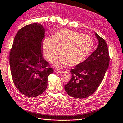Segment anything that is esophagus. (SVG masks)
<instances>
[{"instance_id":"obj_1","label":"esophagus","mask_w":123,"mask_h":123,"mask_svg":"<svg viewBox=\"0 0 123 123\" xmlns=\"http://www.w3.org/2000/svg\"><path fill=\"white\" fill-rule=\"evenodd\" d=\"M55 72L56 73H60L61 72V71L60 70H59V69H58V68H55Z\"/></svg>"}]
</instances>
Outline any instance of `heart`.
<instances>
[{"instance_id": "heart-1", "label": "heart", "mask_w": 123, "mask_h": 123, "mask_svg": "<svg viewBox=\"0 0 123 123\" xmlns=\"http://www.w3.org/2000/svg\"><path fill=\"white\" fill-rule=\"evenodd\" d=\"M93 47V39L88 35L62 29L55 31L52 39L48 38L44 40L43 52L49 62L54 61L56 56L61 53L58 64L75 66L86 59Z\"/></svg>"}]
</instances>
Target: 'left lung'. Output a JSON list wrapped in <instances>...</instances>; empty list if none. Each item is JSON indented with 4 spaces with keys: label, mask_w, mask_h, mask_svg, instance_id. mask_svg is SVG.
I'll use <instances>...</instances> for the list:
<instances>
[{
    "label": "left lung",
    "mask_w": 123,
    "mask_h": 123,
    "mask_svg": "<svg viewBox=\"0 0 123 123\" xmlns=\"http://www.w3.org/2000/svg\"><path fill=\"white\" fill-rule=\"evenodd\" d=\"M94 34L98 46L87 59L72 69V77L64 86L65 92L75 98H85L95 92L109 67L110 56L106 43Z\"/></svg>",
    "instance_id": "left-lung-1"
}]
</instances>
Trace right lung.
<instances>
[{"label":"right lung","mask_w":123,"mask_h":123,"mask_svg":"<svg viewBox=\"0 0 123 123\" xmlns=\"http://www.w3.org/2000/svg\"><path fill=\"white\" fill-rule=\"evenodd\" d=\"M44 33L40 24L25 26L18 31L10 49L9 62L12 80L18 90L29 97L45 92L48 76L53 72L43 57Z\"/></svg>","instance_id":"1"}]
</instances>
